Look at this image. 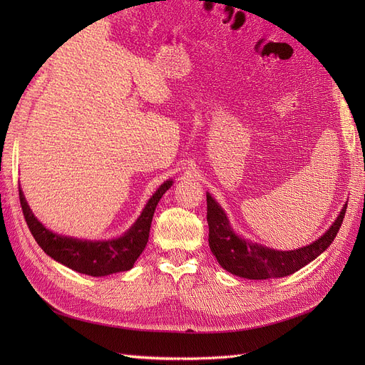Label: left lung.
I'll use <instances>...</instances> for the list:
<instances>
[{"label":"left lung","mask_w":365,"mask_h":365,"mask_svg":"<svg viewBox=\"0 0 365 365\" xmlns=\"http://www.w3.org/2000/svg\"><path fill=\"white\" fill-rule=\"evenodd\" d=\"M346 208L347 204L342 207L335 222L326 233L312 244L291 251H280L239 236L231 228L222 207L207 192L208 245L220 267L237 277L250 280L284 277L302 269L329 248L339 231Z\"/></svg>","instance_id":"left-lung-1"}]
</instances>
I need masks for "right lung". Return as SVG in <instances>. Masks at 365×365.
Wrapping results in <instances>:
<instances>
[{
	"label": "right lung",
	"instance_id": "obj_1",
	"mask_svg": "<svg viewBox=\"0 0 365 365\" xmlns=\"http://www.w3.org/2000/svg\"><path fill=\"white\" fill-rule=\"evenodd\" d=\"M172 180L164 181L143 208L141 215L125 235L108 240H88L62 236L43 227L30 210L19 187V201L26 222L38 245L51 259L81 274L105 277L114 272H123L134 267L143 250L146 248L153 213L161 196L170 189Z\"/></svg>",
	"mask_w": 365,
	"mask_h": 365
}]
</instances>
